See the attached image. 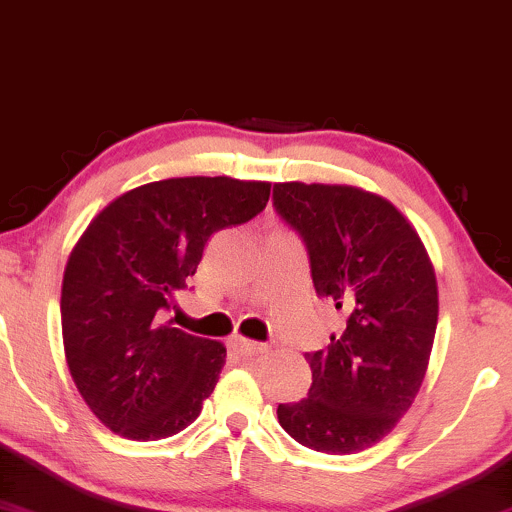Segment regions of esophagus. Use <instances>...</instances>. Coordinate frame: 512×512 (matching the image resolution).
Segmentation results:
<instances>
[{"label":"esophagus","instance_id":"1","mask_svg":"<svg viewBox=\"0 0 512 512\" xmlns=\"http://www.w3.org/2000/svg\"><path fill=\"white\" fill-rule=\"evenodd\" d=\"M232 347L244 357H254V354L266 352L268 347L263 342H254V340H246V338H232Z\"/></svg>","mask_w":512,"mask_h":512}]
</instances>
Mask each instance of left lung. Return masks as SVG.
Wrapping results in <instances>:
<instances>
[{"instance_id":"1","label":"left lung","mask_w":512,"mask_h":512,"mask_svg":"<svg viewBox=\"0 0 512 512\" xmlns=\"http://www.w3.org/2000/svg\"><path fill=\"white\" fill-rule=\"evenodd\" d=\"M273 206L302 237L316 294L345 316L326 350L304 354L309 398L278 405L280 426L318 453H359L422 388L438 323L434 266L405 215L357 186L275 184Z\"/></svg>"}]
</instances>
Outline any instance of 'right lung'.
I'll return each instance as SVG.
<instances>
[{
	"instance_id": "add662e5",
	"label": "right lung",
	"mask_w": 512,
	"mask_h": 512,
	"mask_svg": "<svg viewBox=\"0 0 512 512\" xmlns=\"http://www.w3.org/2000/svg\"><path fill=\"white\" fill-rule=\"evenodd\" d=\"M268 182L177 177L114 198L81 234L62 282L66 364L107 429L131 441L179 434L225 366L222 342L162 323L210 234L266 208Z\"/></svg>"
}]
</instances>
